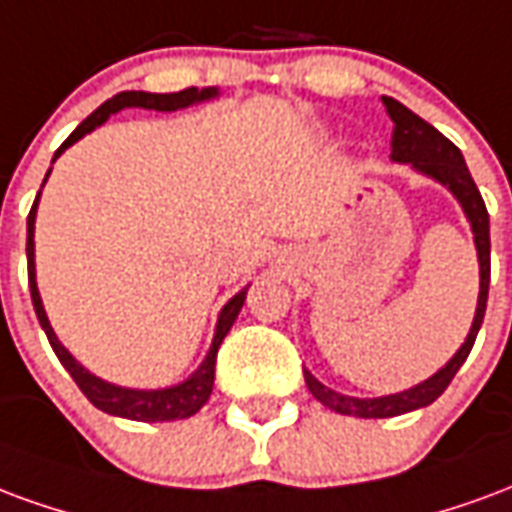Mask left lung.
<instances>
[{
  "label": "left lung",
  "instance_id": "8db88e82",
  "mask_svg": "<svg viewBox=\"0 0 512 512\" xmlns=\"http://www.w3.org/2000/svg\"><path fill=\"white\" fill-rule=\"evenodd\" d=\"M382 103L395 125L390 160H395V163H409L414 171L436 179L461 204V210H464L466 220L472 226V234H475L477 261H480V294H477L475 322H472V330L466 335V341L461 343V349L434 376H428L425 382L414 384V387H409L404 393L382 395V398H352V395L335 393L330 387H324L311 371H305V384H308V390H311L316 401H322L327 409H333L338 414L365 417V420L414 412L420 406L434 404L436 398L445 393L447 384L453 382V376L458 374V368L464 365V360L472 352V346H475L477 330H480L483 316H486L488 281H491V234H488L486 201H483L475 179H472V174L466 169L461 149L455 147L450 138L442 136L434 125H428L425 119H420L414 111H409L404 103H398L393 98H382Z\"/></svg>",
  "mask_w": 512,
  "mask_h": 512
}]
</instances>
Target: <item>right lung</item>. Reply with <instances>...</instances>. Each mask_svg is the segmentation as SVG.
I'll use <instances>...</instances> for the list:
<instances>
[{
	"label": "right lung",
	"mask_w": 512,
	"mask_h": 512,
	"mask_svg": "<svg viewBox=\"0 0 512 512\" xmlns=\"http://www.w3.org/2000/svg\"><path fill=\"white\" fill-rule=\"evenodd\" d=\"M218 98V89L207 87H188L182 92H166V95H155V92H119L111 100H106L103 106L95 108L81 125H78L70 136L65 138V144L57 149L54 160L65 152L67 147H73L78 138H84L87 133H92L95 128H100L111 114H117L122 108H149V111H177V108H188L193 103H204V100ZM51 174V169H48ZM46 174V179H48ZM43 179V185H46ZM37 201H40V190H37V199L29 210V218H26V261H29V292H32V305H35L37 322L46 330L48 343L51 349L59 357V363L65 365V371L73 376V382L78 384V390L87 395L92 404L98 406L100 412L117 414V417H125V420H138V423H169V420H185V417H193L199 412L201 406L210 401L212 384H215V360H218V346L223 343L226 333L231 330V324L240 313L242 302H245V294L248 289H242L231 297L223 311L218 316V324H215V338H212V346L204 363L193 371V374L185 379V382L171 384V387H163V390H130V387H119V384L103 382L100 376L89 374L84 365L78 363L73 354L67 352L65 346L59 343L54 327L48 322L46 308H43V300H40V292H37V278H35V218H37Z\"/></svg>",
	"instance_id": "add662e5"
}]
</instances>
